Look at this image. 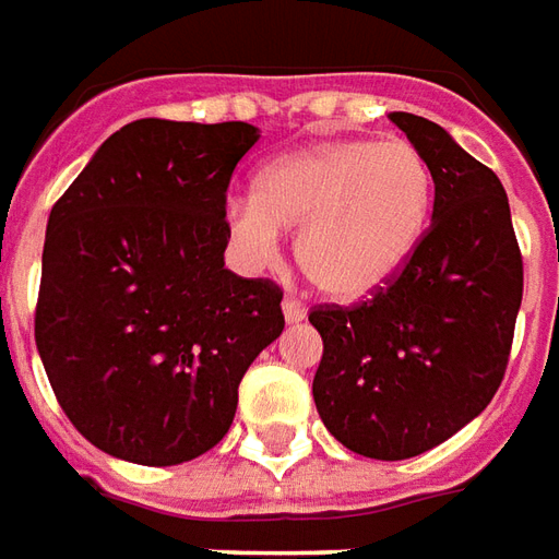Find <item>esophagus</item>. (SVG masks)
<instances>
[{
	"mask_svg": "<svg viewBox=\"0 0 559 559\" xmlns=\"http://www.w3.org/2000/svg\"><path fill=\"white\" fill-rule=\"evenodd\" d=\"M283 316H286L288 324H298V322H304V319H307V307H304L300 300L286 298V300H283Z\"/></svg>",
	"mask_w": 559,
	"mask_h": 559,
	"instance_id": "esophagus-1",
	"label": "esophagus"
}]
</instances>
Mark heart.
I'll use <instances>...</instances> for the list:
<instances>
[{
  "mask_svg": "<svg viewBox=\"0 0 559 559\" xmlns=\"http://www.w3.org/2000/svg\"><path fill=\"white\" fill-rule=\"evenodd\" d=\"M433 207V174L409 141H324L261 168L225 228L255 264L300 228L298 261L316 288L361 298L413 259Z\"/></svg>",
  "mask_w": 559,
  "mask_h": 559,
  "instance_id": "b5f03b06",
  "label": "heart"
}]
</instances>
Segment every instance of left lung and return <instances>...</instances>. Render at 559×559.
Masks as SVG:
<instances>
[{
  "mask_svg": "<svg viewBox=\"0 0 559 559\" xmlns=\"http://www.w3.org/2000/svg\"><path fill=\"white\" fill-rule=\"evenodd\" d=\"M433 174V223L385 286L310 310L324 352L312 397L336 442L376 461L425 454L497 394L524 295L500 177L442 126L391 114Z\"/></svg>",
  "mask_w": 559,
  "mask_h": 559,
  "instance_id": "8db88e82",
  "label": "left lung"
}]
</instances>
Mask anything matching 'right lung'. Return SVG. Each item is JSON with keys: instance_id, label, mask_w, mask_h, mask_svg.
Here are the masks:
<instances>
[{"instance_id": "add662e5", "label": "right lung", "mask_w": 559, "mask_h": 559, "mask_svg": "<svg viewBox=\"0 0 559 559\" xmlns=\"http://www.w3.org/2000/svg\"><path fill=\"white\" fill-rule=\"evenodd\" d=\"M249 122L134 120L47 219L35 346L96 449L174 466L228 433L237 385L283 334V292L225 267V192Z\"/></svg>"}]
</instances>
